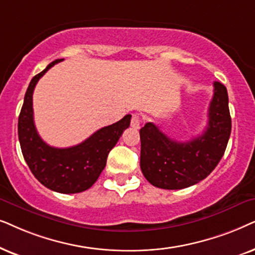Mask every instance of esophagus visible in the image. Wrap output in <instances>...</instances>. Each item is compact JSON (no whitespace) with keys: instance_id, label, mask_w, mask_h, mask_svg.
<instances>
[{"instance_id":"esophagus-1","label":"esophagus","mask_w":255,"mask_h":255,"mask_svg":"<svg viewBox=\"0 0 255 255\" xmlns=\"http://www.w3.org/2000/svg\"><path fill=\"white\" fill-rule=\"evenodd\" d=\"M131 127L133 128H140V125H141V117L138 114H133V117H131V122H130Z\"/></svg>"}]
</instances>
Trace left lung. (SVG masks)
Here are the masks:
<instances>
[{
  "label": "left lung",
  "mask_w": 255,
  "mask_h": 255,
  "mask_svg": "<svg viewBox=\"0 0 255 255\" xmlns=\"http://www.w3.org/2000/svg\"><path fill=\"white\" fill-rule=\"evenodd\" d=\"M209 121L204 133L188 142L171 140L152 122L140 129L141 170L156 188L179 190L197 184L217 167L231 135L229 96L223 84L213 83Z\"/></svg>",
  "instance_id": "left-lung-1"
}]
</instances>
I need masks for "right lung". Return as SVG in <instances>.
Returning <instances> with one entry per match:
<instances>
[{"label": "right lung", "mask_w": 255, "mask_h": 255, "mask_svg": "<svg viewBox=\"0 0 255 255\" xmlns=\"http://www.w3.org/2000/svg\"><path fill=\"white\" fill-rule=\"evenodd\" d=\"M57 59L36 74L25 92L18 117V138L22 154L33 176L47 189L60 193H78L90 189L106 167L107 156L118 143L131 115L97 130L81 143L69 148H54L46 144L37 133L33 122L32 94L36 84Z\"/></svg>", "instance_id": "1"}]
</instances>
